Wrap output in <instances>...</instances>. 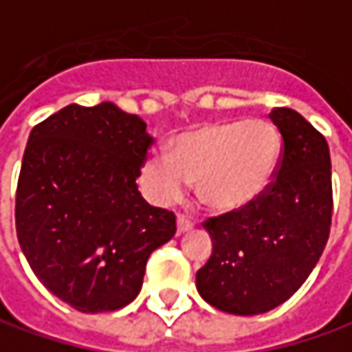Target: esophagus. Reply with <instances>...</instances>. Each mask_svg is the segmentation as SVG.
I'll return each instance as SVG.
<instances>
[{
	"label": "esophagus",
	"mask_w": 352,
	"mask_h": 352,
	"mask_svg": "<svg viewBox=\"0 0 352 352\" xmlns=\"http://www.w3.org/2000/svg\"><path fill=\"white\" fill-rule=\"evenodd\" d=\"M192 226H195V224H192L187 217H183V214L177 217V234H179V236L185 234V232H189V230H192Z\"/></svg>",
	"instance_id": "1"
}]
</instances>
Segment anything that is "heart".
<instances>
[{
    "label": "heart",
    "mask_w": 352,
    "mask_h": 352,
    "mask_svg": "<svg viewBox=\"0 0 352 352\" xmlns=\"http://www.w3.org/2000/svg\"><path fill=\"white\" fill-rule=\"evenodd\" d=\"M282 160V135L267 120H222L185 131L169 155L151 153L142 165V185L151 201L181 199L195 181L197 197L217 214L258 205L274 185Z\"/></svg>",
    "instance_id": "obj_1"
}]
</instances>
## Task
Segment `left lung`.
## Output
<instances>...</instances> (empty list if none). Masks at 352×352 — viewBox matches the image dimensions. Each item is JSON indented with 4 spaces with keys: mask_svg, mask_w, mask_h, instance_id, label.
<instances>
[{
    "mask_svg": "<svg viewBox=\"0 0 352 352\" xmlns=\"http://www.w3.org/2000/svg\"><path fill=\"white\" fill-rule=\"evenodd\" d=\"M283 155L272 189L252 208L206 221L212 254L197 289L212 307L260 315L292 298L325 250L333 212L325 138L292 108H274Z\"/></svg>",
    "mask_w": 352,
    "mask_h": 352,
    "instance_id": "1",
    "label": "left lung"
}]
</instances>
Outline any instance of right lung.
<instances>
[{
    "mask_svg": "<svg viewBox=\"0 0 352 352\" xmlns=\"http://www.w3.org/2000/svg\"><path fill=\"white\" fill-rule=\"evenodd\" d=\"M153 138L114 102L69 104L33 128L15 199L17 238L43 285L82 314L138 298L149 254L175 234L135 179Z\"/></svg>",
    "mask_w": 352,
    "mask_h": 352,
    "instance_id": "1",
    "label": "right lung"
}]
</instances>
